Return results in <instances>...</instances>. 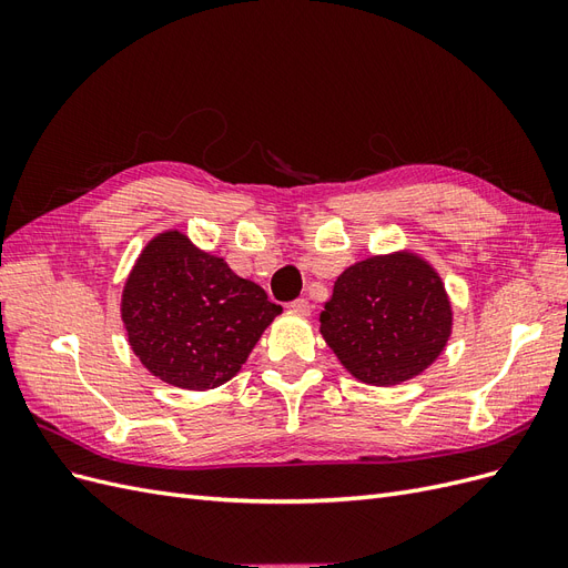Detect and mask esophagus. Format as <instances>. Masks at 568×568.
Listing matches in <instances>:
<instances>
[{
  "label": "esophagus",
  "mask_w": 568,
  "mask_h": 568,
  "mask_svg": "<svg viewBox=\"0 0 568 568\" xmlns=\"http://www.w3.org/2000/svg\"><path fill=\"white\" fill-rule=\"evenodd\" d=\"M291 311H296V313H301V315H311L313 303L307 301V298H296L294 303H291Z\"/></svg>",
  "instance_id": "esophagus-1"
}]
</instances>
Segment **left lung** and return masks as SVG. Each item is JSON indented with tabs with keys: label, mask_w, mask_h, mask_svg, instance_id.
<instances>
[{
	"label": "left lung",
	"mask_w": 568,
	"mask_h": 568,
	"mask_svg": "<svg viewBox=\"0 0 568 568\" xmlns=\"http://www.w3.org/2000/svg\"><path fill=\"white\" fill-rule=\"evenodd\" d=\"M320 332L357 382L395 386L432 367L448 346L453 303L419 253L369 255L338 274Z\"/></svg>",
	"instance_id": "1"
}]
</instances>
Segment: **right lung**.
I'll use <instances>...</instances> for the list:
<instances>
[{
	"label": "right lung",
	"mask_w": 568,
	"mask_h": 568,
	"mask_svg": "<svg viewBox=\"0 0 568 568\" xmlns=\"http://www.w3.org/2000/svg\"><path fill=\"white\" fill-rule=\"evenodd\" d=\"M282 305L180 230L151 239L120 298L132 353L161 382L217 388L242 369Z\"/></svg>",
	"instance_id": "1"
}]
</instances>
